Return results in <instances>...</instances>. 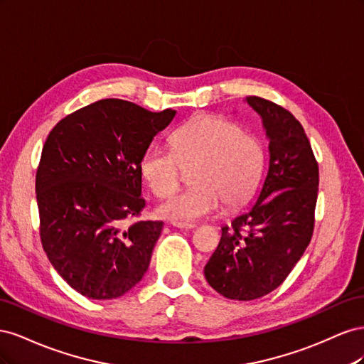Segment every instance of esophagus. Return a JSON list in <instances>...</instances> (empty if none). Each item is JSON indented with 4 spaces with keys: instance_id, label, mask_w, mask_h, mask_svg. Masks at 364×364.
I'll use <instances>...</instances> for the list:
<instances>
[{
    "instance_id": "obj_1",
    "label": "esophagus",
    "mask_w": 364,
    "mask_h": 364,
    "mask_svg": "<svg viewBox=\"0 0 364 364\" xmlns=\"http://www.w3.org/2000/svg\"><path fill=\"white\" fill-rule=\"evenodd\" d=\"M173 226L179 228V229H193L194 228V225H191V223H173Z\"/></svg>"
}]
</instances>
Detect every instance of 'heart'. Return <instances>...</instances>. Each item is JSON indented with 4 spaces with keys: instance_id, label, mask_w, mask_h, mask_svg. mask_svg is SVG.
Listing matches in <instances>:
<instances>
[{
    "instance_id": "heart-1",
    "label": "heart",
    "mask_w": 364,
    "mask_h": 364,
    "mask_svg": "<svg viewBox=\"0 0 364 364\" xmlns=\"http://www.w3.org/2000/svg\"><path fill=\"white\" fill-rule=\"evenodd\" d=\"M171 150L150 147L139 171L151 193L165 197L178 188L183 171H193V188L173 194L158 214L176 223H191L213 214L220 202L228 209L245 205L261 182L266 151L262 142L232 121L197 117L171 136Z\"/></svg>"
}]
</instances>
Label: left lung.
I'll list each match as a JSON object with an SVG mask.
<instances>
[{
	"instance_id": "1",
	"label": "left lung",
	"mask_w": 364,
	"mask_h": 364,
	"mask_svg": "<svg viewBox=\"0 0 364 364\" xmlns=\"http://www.w3.org/2000/svg\"><path fill=\"white\" fill-rule=\"evenodd\" d=\"M269 138V171L255 205L222 228L205 278L228 299L253 301L289 277L310 245L318 165L305 130L287 109L247 97Z\"/></svg>"
}]
</instances>
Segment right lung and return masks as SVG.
Segmentation results:
<instances>
[{
  "label": "right lung",
  "mask_w": 364,
  "mask_h": 364,
  "mask_svg": "<svg viewBox=\"0 0 364 364\" xmlns=\"http://www.w3.org/2000/svg\"><path fill=\"white\" fill-rule=\"evenodd\" d=\"M176 111L105 98L60 119L36 173L39 234L53 267L90 299H115L142 279L164 222L141 214L139 162Z\"/></svg>",
  "instance_id": "right-lung-1"
}]
</instances>
